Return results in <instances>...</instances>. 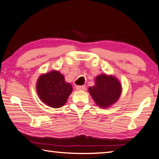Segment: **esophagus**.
I'll return each mask as SVG.
<instances>
[{"label": "esophagus", "mask_w": 159, "mask_h": 159, "mask_svg": "<svg viewBox=\"0 0 159 159\" xmlns=\"http://www.w3.org/2000/svg\"><path fill=\"white\" fill-rule=\"evenodd\" d=\"M76 90H85L86 87L85 85H76Z\"/></svg>", "instance_id": "esophagus-1"}]
</instances>
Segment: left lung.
Masks as SVG:
<instances>
[{"mask_svg": "<svg viewBox=\"0 0 159 159\" xmlns=\"http://www.w3.org/2000/svg\"><path fill=\"white\" fill-rule=\"evenodd\" d=\"M88 90L95 103L105 108L115 103L119 98L121 85L115 77L101 74L95 78V85Z\"/></svg>", "mask_w": 159, "mask_h": 159, "instance_id": "left-lung-1", "label": "left lung"}]
</instances>
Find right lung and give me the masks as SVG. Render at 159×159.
Returning <instances> with one entry per match:
<instances>
[{
    "label": "right lung",
    "mask_w": 159,
    "mask_h": 159,
    "mask_svg": "<svg viewBox=\"0 0 159 159\" xmlns=\"http://www.w3.org/2000/svg\"><path fill=\"white\" fill-rule=\"evenodd\" d=\"M71 85L66 83L64 77L57 71L41 75L36 83L40 99L52 108L62 107L72 92Z\"/></svg>",
    "instance_id": "obj_1"
}]
</instances>
